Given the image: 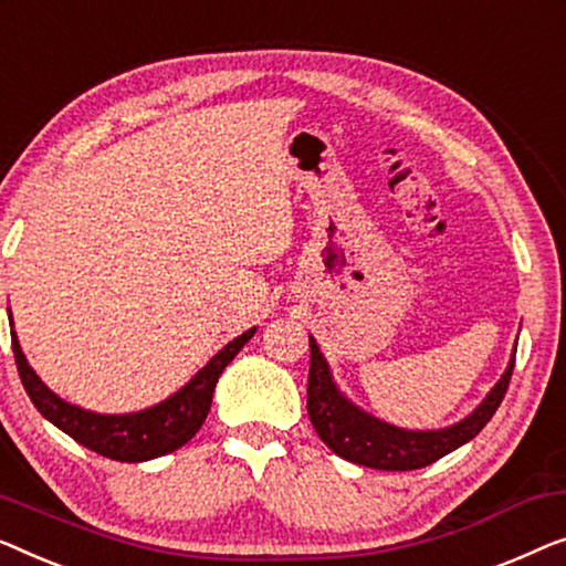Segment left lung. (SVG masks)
Instances as JSON below:
<instances>
[{
    "label": "left lung",
    "mask_w": 566,
    "mask_h": 566,
    "mask_svg": "<svg viewBox=\"0 0 566 566\" xmlns=\"http://www.w3.org/2000/svg\"><path fill=\"white\" fill-rule=\"evenodd\" d=\"M518 348V344H515ZM515 348L511 361H507L503 377L497 385L484 395V400L461 418L459 423L446 428H431V431H412L387 423L371 412L361 410L359 405L348 400L333 379V371L310 336V377H307V416L315 426L321 441L336 453V457L354 461V464L381 469V472H410V469H423L439 461L446 453L457 451L490 423L495 410L503 402L511 385Z\"/></svg>",
    "instance_id": "obj_1"
}]
</instances>
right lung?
<instances>
[{
  "instance_id": "obj_1",
  "label": "right lung",
  "mask_w": 566,
  "mask_h": 566,
  "mask_svg": "<svg viewBox=\"0 0 566 566\" xmlns=\"http://www.w3.org/2000/svg\"><path fill=\"white\" fill-rule=\"evenodd\" d=\"M12 323V315H10ZM256 328H249L241 336L230 340L220 348L218 354L207 361L185 387L166 397L158 405H150L138 412H109L84 410L78 405H71L53 392L45 381L38 377L33 366L28 364L22 354L18 333L12 331V352L18 361V371L22 387L41 416L45 420L71 436L76 443L86 446L90 451H97L102 457L115 461H148L158 459L164 453L177 451L192 436L200 431L207 412L212 405V392L218 385L220 374L226 366L235 359V354L249 344Z\"/></svg>"
}]
</instances>
